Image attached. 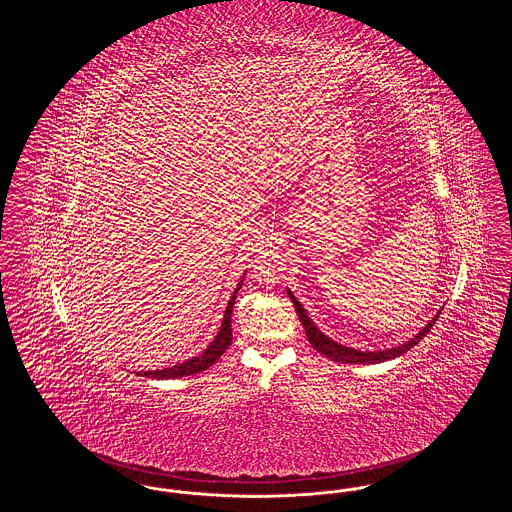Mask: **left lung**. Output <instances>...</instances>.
<instances>
[{
	"mask_svg": "<svg viewBox=\"0 0 512 512\" xmlns=\"http://www.w3.org/2000/svg\"><path fill=\"white\" fill-rule=\"evenodd\" d=\"M288 295H290V299H292L293 307H295V311H297V317L301 320V324H303V328H305V334H307V340L309 343L317 349L318 353H322V355H326L328 359H332V361H338V363H351V365H359V363H363V365H372V363H384V361H390V359H395V357H399V355H403V353H407L411 347H414L418 341L422 340L430 330H432V326L436 324V320H438L439 315L432 318L414 338H411L409 341H405L403 345H397V347H391V349H386V351H359V349H351V347H345V345H340V343H336V341L330 340V338H326L320 330H318L317 326L313 324V320L307 317V313H305V309L301 307V303L293 297L292 292L288 290Z\"/></svg>",
	"mask_w": 512,
	"mask_h": 512,
	"instance_id": "obj_1",
	"label": "left lung"
}]
</instances>
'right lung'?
Here are the masks:
<instances>
[{
    "label": "right lung",
    "mask_w": 512,
    "mask_h": 512,
    "mask_svg": "<svg viewBox=\"0 0 512 512\" xmlns=\"http://www.w3.org/2000/svg\"><path fill=\"white\" fill-rule=\"evenodd\" d=\"M242 288V282L238 284L236 292L230 297L228 301V307L224 311V318H222V326H220L219 334L215 336V340L211 341V345L197 357L188 359L186 363H180V365L171 366V368H163V370H147V372H136L140 376H146V378H182V376H192L197 374L209 366L215 365L220 359V355L230 347L232 343V307H234V301H236V293Z\"/></svg>",
    "instance_id": "add662e5"
}]
</instances>
